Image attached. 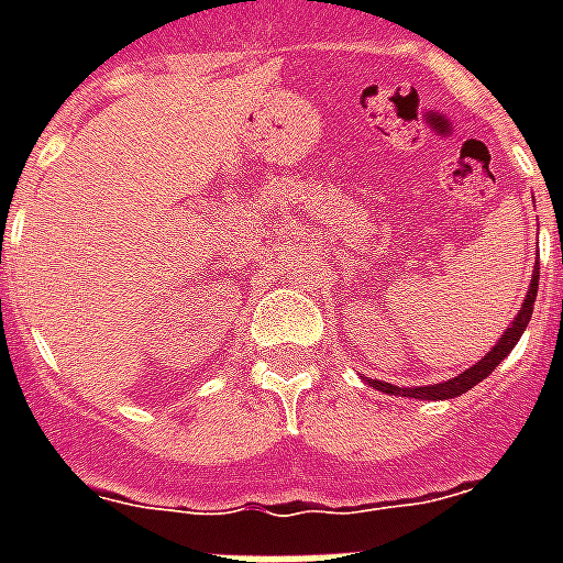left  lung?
Here are the masks:
<instances>
[{
  "label": "left lung",
  "instance_id": "obj_1",
  "mask_svg": "<svg viewBox=\"0 0 563 563\" xmlns=\"http://www.w3.org/2000/svg\"><path fill=\"white\" fill-rule=\"evenodd\" d=\"M538 277H541V272H538V263H534L532 283H529V291H526L523 307L517 309L515 321L508 324L503 339H497V344H494V347H490V351L476 362V365H471L467 371L453 376V379H444V383H432V385H411V388H400V385L383 383V379H368V376H362V379H365L371 388H376V391L394 394V397H415V400H453V397H459V394L471 391L473 385H479L482 379H488L490 371L497 368L499 362L506 360L508 353L515 351V344L520 342V335H523V330L529 327V318H532L534 298H538Z\"/></svg>",
  "mask_w": 563,
  "mask_h": 563
}]
</instances>
